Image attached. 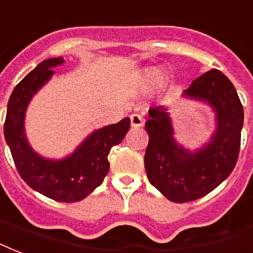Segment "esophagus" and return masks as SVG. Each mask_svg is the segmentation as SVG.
<instances>
[{"instance_id": "34e87169", "label": "esophagus", "mask_w": 253, "mask_h": 253, "mask_svg": "<svg viewBox=\"0 0 253 253\" xmlns=\"http://www.w3.org/2000/svg\"><path fill=\"white\" fill-rule=\"evenodd\" d=\"M142 124H144V120H142L141 116L130 115V125L133 128H141Z\"/></svg>"}]
</instances>
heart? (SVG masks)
Masks as SVG:
<instances>
[{"label":"heart","instance_id":"obj_1","mask_svg":"<svg viewBox=\"0 0 253 253\" xmlns=\"http://www.w3.org/2000/svg\"><path fill=\"white\" fill-rule=\"evenodd\" d=\"M137 86L142 92H151L156 86L165 88V79L161 77V70L159 68H144L137 76Z\"/></svg>","mask_w":253,"mask_h":253}]
</instances>
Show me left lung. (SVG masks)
<instances>
[{
	"instance_id": "left-lung-1",
	"label": "left lung",
	"mask_w": 253,
	"mask_h": 253,
	"mask_svg": "<svg viewBox=\"0 0 253 253\" xmlns=\"http://www.w3.org/2000/svg\"><path fill=\"white\" fill-rule=\"evenodd\" d=\"M183 96L211 105L216 115V130L207 145L191 152L176 141L168 109H149L145 170L152 185L173 203L206 196L231 174L239 157L244 123L236 89L220 70L211 69L197 77Z\"/></svg>"
}]
</instances>
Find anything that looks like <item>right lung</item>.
<instances>
[{"label":"right lung","mask_w":253,"mask_h":253,"mask_svg":"<svg viewBox=\"0 0 253 253\" xmlns=\"http://www.w3.org/2000/svg\"><path fill=\"white\" fill-rule=\"evenodd\" d=\"M62 57L40 62L13 89L7 102L3 134L13 160L24 181L43 196L62 203L80 201L102 183L109 170L108 155L112 147L123 141L130 126L125 117L117 124L94 130L72 155L50 160L32 149L25 134V112L30 100L50 80Z\"/></svg>","instance_id":"add662e5"}]
</instances>
